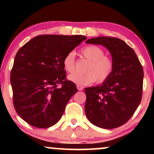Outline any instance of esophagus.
I'll use <instances>...</instances> for the list:
<instances>
[{
    "mask_svg": "<svg viewBox=\"0 0 154 154\" xmlns=\"http://www.w3.org/2000/svg\"><path fill=\"white\" fill-rule=\"evenodd\" d=\"M77 89L79 90H83V86H81V85H77Z\"/></svg>",
    "mask_w": 154,
    "mask_h": 154,
    "instance_id": "1",
    "label": "esophagus"
}]
</instances>
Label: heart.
I'll list each match as a JSON object with an SVG mask.
<instances>
[{
	"mask_svg": "<svg viewBox=\"0 0 154 154\" xmlns=\"http://www.w3.org/2000/svg\"><path fill=\"white\" fill-rule=\"evenodd\" d=\"M82 54L89 63L85 68V73H73L68 79L73 83L81 85H88L97 81L102 83L112 74L114 69V62L111 57L104 55L102 48L96 45H88L81 50ZM63 66L66 72L72 73L75 69V52L71 51L63 59Z\"/></svg>",
	"mask_w": 154,
	"mask_h": 154,
	"instance_id": "b5f03b06",
	"label": "heart"
}]
</instances>
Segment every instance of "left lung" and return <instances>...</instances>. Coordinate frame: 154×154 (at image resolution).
Here are the masks:
<instances>
[{
  "instance_id": "left-lung-1",
  "label": "left lung",
  "mask_w": 154,
  "mask_h": 154,
  "mask_svg": "<svg viewBox=\"0 0 154 154\" xmlns=\"http://www.w3.org/2000/svg\"><path fill=\"white\" fill-rule=\"evenodd\" d=\"M86 43L102 45L112 56L114 69L101 85L85 88V111L90 123L112 129L129 121L142 97L144 71L134 50L121 39L100 36Z\"/></svg>"
}]
</instances>
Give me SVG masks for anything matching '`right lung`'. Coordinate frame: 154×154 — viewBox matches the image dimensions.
I'll return each mask as SVG.
<instances>
[{"label":"right lung","mask_w":154,"mask_h":154,"mask_svg":"<svg viewBox=\"0 0 154 154\" xmlns=\"http://www.w3.org/2000/svg\"><path fill=\"white\" fill-rule=\"evenodd\" d=\"M85 39L81 35H40L17 52L10 73L13 104L29 125L47 128L60 121L78 92L66 79L63 59Z\"/></svg>","instance_id":"obj_1"}]
</instances>
